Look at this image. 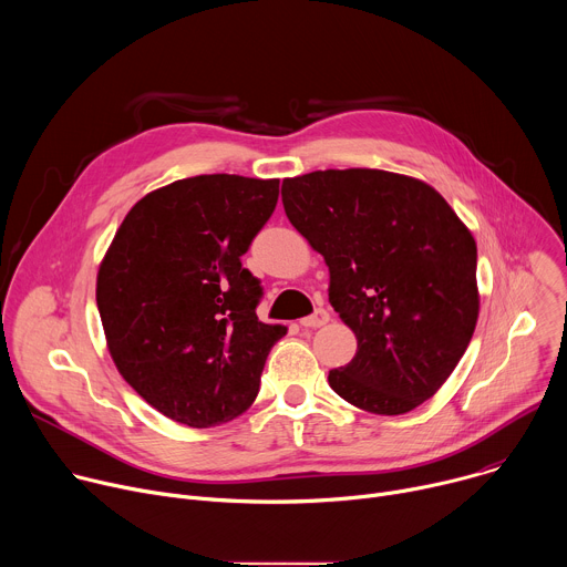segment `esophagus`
Listing matches in <instances>:
<instances>
[{"mask_svg": "<svg viewBox=\"0 0 567 567\" xmlns=\"http://www.w3.org/2000/svg\"><path fill=\"white\" fill-rule=\"evenodd\" d=\"M330 320V313H328V309H316L311 316H305L302 320H300V326L302 328H320V326H326V322Z\"/></svg>", "mask_w": 567, "mask_h": 567, "instance_id": "34e87169", "label": "esophagus"}]
</instances>
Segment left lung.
Here are the masks:
<instances>
[{
	"label": "left lung",
	"mask_w": 567,
	"mask_h": 567,
	"mask_svg": "<svg viewBox=\"0 0 567 567\" xmlns=\"http://www.w3.org/2000/svg\"><path fill=\"white\" fill-rule=\"evenodd\" d=\"M293 228L330 267V302L357 337L332 390L374 415L431 399L473 337L480 298L471 230L429 184L385 171L282 182Z\"/></svg>",
	"instance_id": "obj_1"
}]
</instances>
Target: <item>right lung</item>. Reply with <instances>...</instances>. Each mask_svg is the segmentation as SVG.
<instances>
[{
    "mask_svg": "<svg viewBox=\"0 0 567 567\" xmlns=\"http://www.w3.org/2000/svg\"><path fill=\"white\" fill-rule=\"evenodd\" d=\"M278 179L199 175L125 215L96 280L110 354L166 417L210 429L245 413L287 332L256 313L260 280L241 256L278 204Z\"/></svg>",
    "mask_w": 567,
    "mask_h": 567,
    "instance_id": "1",
    "label": "right lung"
}]
</instances>
